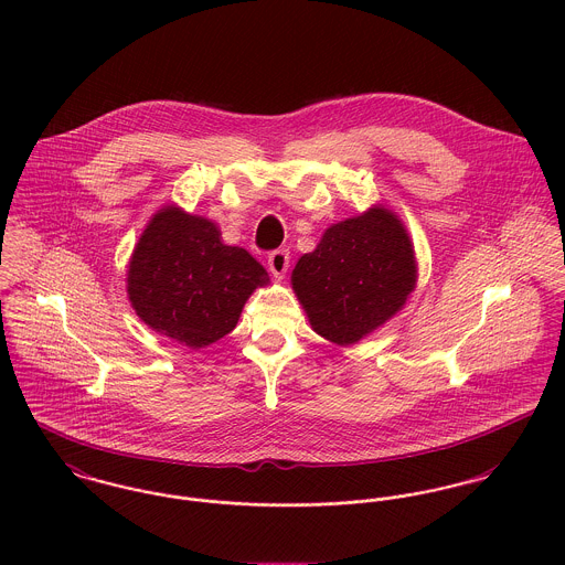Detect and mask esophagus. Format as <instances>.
I'll list each match as a JSON object with an SVG mask.
<instances>
[{"mask_svg":"<svg viewBox=\"0 0 565 565\" xmlns=\"http://www.w3.org/2000/svg\"><path fill=\"white\" fill-rule=\"evenodd\" d=\"M289 260H291L289 249H274V252H269V256H267V267H269V271H271L276 278H282L285 271L289 269Z\"/></svg>","mask_w":565,"mask_h":565,"instance_id":"obj_1","label":"esophagus"}]
</instances>
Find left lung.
Returning a JSON list of instances; mask_svg holds the SVG:
<instances>
[{
	"mask_svg": "<svg viewBox=\"0 0 565 565\" xmlns=\"http://www.w3.org/2000/svg\"><path fill=\"white\" fill-rule=\"evenodd\" d=\"M316 332L348 345L403 309L415 260L398 217L385 209L334 224L291 276Z\"/></svg>",
	"mask_w": 565,
	"mask_h": 565,
	"instance_id": "1",
	"label": "left lung"
}]
</instances>
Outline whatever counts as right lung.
Listing matches in <instances>:
<instances>
[{
    "label": "right lung",
    "mask_w": 565,
    "mask_h": 565,
    "mask_svg": "<svg viewBox=\"0 0 565 565\" xmlns=\"http://www.w3.org/2000/svg\"><path fill=\"white\" fill-rule=\"evenodd\" d=\"M263 265L222 243L209 220L167 206L135 247L128 296L137 316L162 334L204 348L228 334L249 294L265 285Z\"/></svg>",
    "instance_id": "right-lung-1"
}]
</instances>
